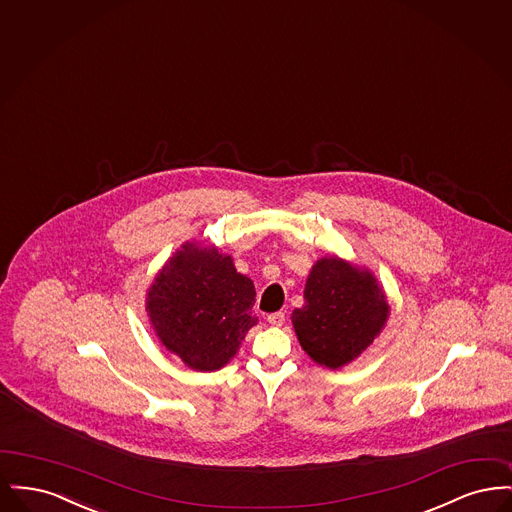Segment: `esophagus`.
<instances>
[{"mask_svg":"<svg viewBox=\"0 0 512 512\" xmlns=\"http://www.w3.org/2000/svg\"><path fill=\"white\" fill-rule=\"evenodd\" d=\"M267 322L270 326H282L284 322H286V315L282 313V311H278V313H272V315H268Z\"/></svg>","mask_w":512,"mask_h":512,"instance_id":"esophagus-1","label":"esophagus"}]
</instances>
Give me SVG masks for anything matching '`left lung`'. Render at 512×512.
Wrapping results in <instances>:
<instances>
[{"instance_id":"8db88e82","label":"left lung","mask_w":512,"mask_h":512,"mask_svg":"<svg viewBox=\"0 0 512 512\" xmlns=\"http://www.w3.org/2000/svg\"><path fill=\"white\" fill-rule=\"evenodd\" d=\"M305 305L292 313L303 351L340 370L372 345L391 315L388 295L372 270L338 255L320 257L305 282Z\"/></svg>"}]
</instances>
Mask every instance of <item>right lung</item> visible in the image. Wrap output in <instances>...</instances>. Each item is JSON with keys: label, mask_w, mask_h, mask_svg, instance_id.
Returning a JSON list of instances; mask_svg holds the SVG:
<instances>
[{"label": "right lung", "mask_w": 512, "mask_h": 512, "mask_svg": "<svg viewBox=\"0 0 512 512\" xmlns=\"http://www.w3.org/2000/svg\"><path fill=\"white\" fill-rule=\"evenodd\" d=\"M255 286L215 245L184 242L146 292L149 324L184 365L213 372L228 365L257 326Z\"/></svg>", "instance_id": "right-lung-1"}]
</instances>
